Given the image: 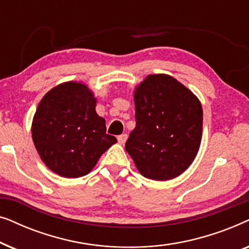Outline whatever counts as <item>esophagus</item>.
<instances>
[{"instance_id": "34e87169", "label": "esophagus", "mask_w": 249, "mask_h": 249, "mask_svg": "<svg viewBox=\"0 0 249 249\" xmlns=\"http://www.w3.org/2000/svg\"><path fill=\"white\" fill-rule=\"evenodd\" d=\"M127 138H128V135H127V134H122V135H120V136H118V142H119V144L124 145V142H125V141H127Z\"/></svg>"}]
</instances>
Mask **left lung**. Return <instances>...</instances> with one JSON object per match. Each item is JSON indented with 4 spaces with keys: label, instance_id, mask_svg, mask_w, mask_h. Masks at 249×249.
<instances>
[{
    "label": "left lung",
    "instance_id": "1",
    "mask_svg": "<svg viewBox=\"0 0 249 249\" xmlns=\"http://www.w3.org/2000/svg\"><path fill=\"white\" fill-rule=\"evenodd\" d=\"M136 127L125 151L142 176L169 180L198 152L203 110L195 95L168 74H149L135 90Z\"/></svg>",
    "mask_w": 249,
    "mask_h": 249
}]
</instances>
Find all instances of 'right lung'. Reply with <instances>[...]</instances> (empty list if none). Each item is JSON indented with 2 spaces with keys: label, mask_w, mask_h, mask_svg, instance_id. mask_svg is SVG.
<instances>
[{
  "label": "right lung",
  "mask_w": 249,
  "mask_h": 249,
  "mask_svg": "<svg viewBox=\"0 0 249 249\" xmlns=\"http://www.w3.org/2000/svg\"><path fill=\"white\" fill-rule=\"evenodd\" d=\"M96 100L83 84L64 83L42 98L32 134L43 162L57 175L78 178L90 172L101 155L117 142L95 111Z\"/></svg>",
  "instance_id": "1"
}]
</instances>
